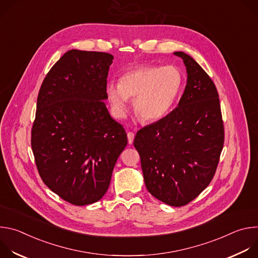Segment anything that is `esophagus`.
<instances>
[{
  "label": "esophagus",
  "mask_w": 258,
  "mask_h": 258,
  "mask_svg": "<svg viewBox=\"0 0 258 258\" xmlns=\"http://www.w3.org/2000/svg\"><path fill=\"white\" fill-rule=\"evenodd\" d=\"M135 139V134L133 132H128L127 133V140H128V144H132L134 142Z\"/></svg>",
  "instance_id": "34e87169"
}]
</instances>
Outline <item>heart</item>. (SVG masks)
Here are the masks:
<instances>
[{"label": "heart", "instance_id": "1", "mask_svg": "<svg viewBox=\"0 0 258 258\" xmlns=\"http://www.w3.org/2000/svg\"><path fill=\"white\" fill-rule=\"evenodd\" d=\"M182 87L183 75L177 66L143 65L123 72L119 83L109 82L106 95L117 115L124 114L128 99L135 97L137 116L144 122H154L169 112Z\"/></svg>", "mask_w": 258, "mask_h": 258}]
</instances>
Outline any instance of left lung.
Masks as SVG:
<instances>
[{
  "label": "left lung",
  "mask_w": 258,
  "mask_h": 258,
  "mask_svg": "<svg viewBox=\"0 0 258 258\" xmlns=\"http://www.w3.org/2000/svg\"><path fill=\"white\" fill-rule=\"evenodd\" d=\"M187 69L178 105L160 120L141 128L134 146L141 157L147 190L170 206H183L210 183L225 142L216 87L188 54L174 52Z\"/></svg>",
  "instance_id": "1"
}]
</instances>
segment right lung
<instances>
[{
	"label": "right lung",
	"instance_id": "right-lung-1",
	"mask_svg": "<svg viewBox=\"0 0 258 258\" xmlns=\"http://www.w3.org/2000/svg\"><path fill=\"white\" fill-rule=\"evenodd\" d=\"M113 56L70 50L42 84L31 128V148L46 186L78 206L107 192L116 160L127 145L123 126L103 100Z\"/></svg>",
	"mask_w": 258,
	"mask_h": 258
}]
</instances>
